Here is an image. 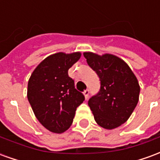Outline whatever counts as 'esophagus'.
Segmentation results:
<instances>
[{
  "label": "esophagus",
  "instance_id": "1",
  "mask_svg": "<svg viewBox=\"0 0 160 160\" xmlns=\"http://www.w3.org/2000/svg\"><path fill=\"white\" fill-rule=\"evenodd\" d=\"M89 93H90V91L88 90V89H87V90H85L83 92V94L84 96H85V98H86V99H87V98L89 96Z\"/></svg>",
  "mask_w": 160,
  "mask_h": 160
}]
</instances>
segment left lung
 <instances>
[{"mask_svg": "<svg viewBox=\"0 0 160 160\" xmlns=\"http://www.w3.org/2000/svg\"><path fill=\"white\" fill-rule=\"evenodd\" d=\"M88 65L100 79V90L88 105L100 127L114 129L129 118L137 105L140 85L123 60L111 54H83Z\"/></svg>", "mask_w": 160, "mask_h": 160, "instance_id": "obj_1", "label": "left lung"}]
</instances>
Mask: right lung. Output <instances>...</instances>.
<instances>
[{
  "label": "right lung",
  "mask_w": 160,
  "mask_h": 160,
  "mask_svg": "<svg viewBox=\"0 0 160 160\" xmlns=\"http://www.w3.org/2000/svg\"><path fill=\"white\" fill-rule=\"evenodd\" d=\"M80 56V52L50 55L37 66L30 77L28 101L37 119L52 133L62 134L68 129L77 107L85 100L68 73Z\"/></svg>",
  "instance_id": "obj_1"
}]
</instances>
